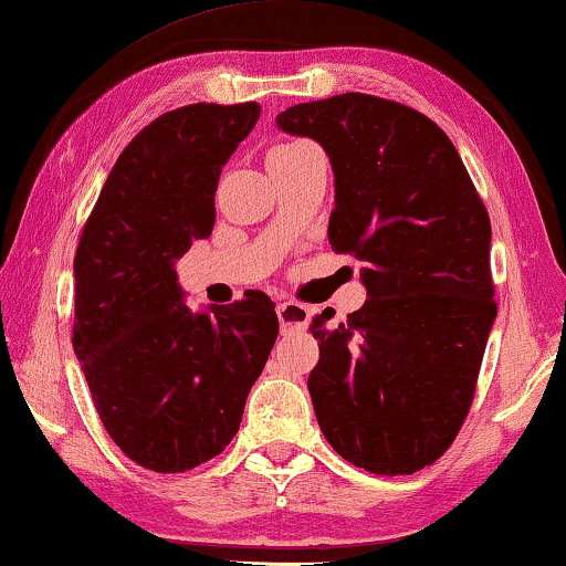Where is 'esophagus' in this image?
I'll use <instances>...</instances> for the list:
<instances>
[{
  "mask_svg": "<svg viewBox=\"0 0 566 566\" xmlns=\"http://www.w3.org/2000/svg\"><path fill=\"white\" fill-rule=\"evenodd\" d=\"M276 317H280V327L286 332H297L310 325V307L300 302H280L276 304Z\"/></svg>",
  "mask_w": 566,
  "mask_h": 566,
  "instance_id": "obj_1",
  "label": "esophagus"
}]
</instances>
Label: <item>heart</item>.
<instances>
[{
    "instance_id": "1",
    "label": "heart",
    "mask_w": 566,
    "mask_h": 566,
    "mask_svg": "<svg viewBox=\"0 0 566 566\" xmlns=\"http://www.w3.org/2000/svg\"><path fill=\"white\" fill-rule=\"evenodd\" d=\"M300 146H310V143L297 140V143H286V146H280V148H300Z\"/></svg>"
}]
</instances>
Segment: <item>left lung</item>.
I'll return each instance as SVG.
<instances>
[{
	"label": "left lung",
	"mask_w": 566,
	"mask_h": 566,
	"mask_svg": "<svg viewBox=\"0 0 566 566\" xmlns=\"http://www.w3.org/2000/svg\"><path fill=\"white\" fill-rule=\"evenodd\" d=\"M317 140L335 174L329 244L367 290L347 322H312L307 388L327 443L357 469L416 473L469 416L493 319L491 221L451 138L408 105L365 93L276 115Z\"/></svg>",
	"instance_id": "obj_1"
}]
</instances>
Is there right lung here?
Masks as SVG:
<instances>
[{
    "label": "right lung",
    "instance_id": "right-lung-1",
    "mask_svg": "<svg viewBox=\"0 0 566 566\" xmlns=\"http://www.w3.org/2000/svg\"><path fill=\"white\" fill-rule=\"evenodd\" d=\"M259 113L193 103L160 115L115 160L80 237L73 347L107 436L143 469L219 455L280 332L264 292L193 315L176 276V259L211 237L221 168Z\"/></svg>",
    "mask_w": 566,
    "mask_h": 566
}]
</instances>
